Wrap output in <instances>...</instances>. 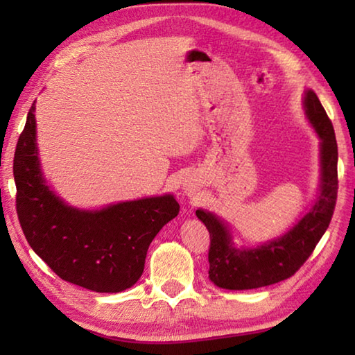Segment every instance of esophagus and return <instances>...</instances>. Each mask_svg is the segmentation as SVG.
I'll return each mask as SVG.
<instances>
[{"mask_svg": "<svg viewBox=\"0 0 355 355\" xmlns=\"http://www.w3.org/2000/svg\"><path fill=\"white\" fill-rule=\"evenodd\" d=\"M186 189H188V191H189V188H186Z\"/></svg>", "mask_w": 355, "mask_h": 355, "instance_id": "34e87169", "label": "esophagus"}]
</instances>
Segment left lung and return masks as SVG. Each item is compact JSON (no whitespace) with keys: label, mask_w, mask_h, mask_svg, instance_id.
Returning a JSON list of instances; mask_svg holds the SVG:
<instances>
[{"label":"left lung","mask_w":355,"mask_h":355,"mask_svg":"<svg viewBox=\"0 0 355 355\" xmlns=\"http://www.w3.org/2000/svg\"><path fill=\"white\" fill-rule=\"evenodd\" d=\"M305 114L321 139V189L310 209L282 238L255 249H236L225 224L214 214L197 209L196 214L209 232V279L225 290H254L285 280L309 260L332 220L338 192V148L335 131L320 98L305 92Z\"/></svg>","instance_id":"left-lung-1"}]
</instances>
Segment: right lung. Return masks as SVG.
I'll return each mask as SVG.
<instances>
[{
	"mask_svg": "<svg viewBox=\"0 0 355 355\" xmlns=\"http://www.w3.org/2000/svg\"><path fill=\"white\" fill-rule=\"evenodd\" d=\"M35 101L14 156L17 214L29 245L53 272L97 293H120L144 272L150 243L180 211L173 196L116 203L98 211L71 208L42 178Z\"/></svg>",
	"mask_w": 355,
	"mask_h": 355,
	"instance_id": "right-lung-1",
	"label": "right lung"
}]
</instances>
